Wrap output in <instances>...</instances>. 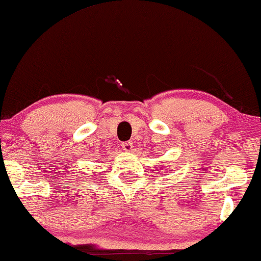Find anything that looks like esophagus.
Returning a JSON list of instances; mask_svg holds the SVG:
<instances>
[{
	"label": "esophagus",
	"instance_id": "esophagus-1",
	"mask_svg": "<svg viewBox=\"0 0 261 261\" xmlns=\"http://www.w3.org/2000/svg\"><path fill=\"white\" fill-rule=\"evenodd\" d=\"M122 149L127 152H130L133 150V143L132 141H125V143H122Z\"/></svg>",
	"mask_w": 261,
	"mask_h": 261
}]
</instances>
